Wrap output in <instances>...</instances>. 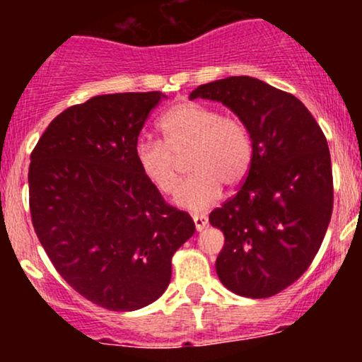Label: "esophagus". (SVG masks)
Segmentation results:
<instances>
[{
  "label": "esophagus",
  "mask_w": 362,
  "mask_h": 362,
  "mask_svg": "<svg viewBox=\"0 0 362 362\" xmlns=\"http://www.w3.org/2000/svg\"><path fill=\"white\" fill-rule=\"evenodd\" d=\"M192 219H194V223H195V228H197V231H202L204 230V228L207 226V216H204V214H192Z\"/></svg>",
  "instance_id": "obj_1"
}]
</instances>
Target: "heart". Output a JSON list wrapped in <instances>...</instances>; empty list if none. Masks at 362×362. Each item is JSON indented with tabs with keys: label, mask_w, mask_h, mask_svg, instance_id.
Segmentation results:
<instances>
[{
	"label": "heart",
	"mask_w": 362,
	"mask_h": 362,
	"mask_svg": "<svg viewBox=\"0 0 362 362\" xmlns=\"http://www.w3.org/2000/svg\"><path fill=\"white\" fill-rule=\"evenodd\" d=\"M165 143L139 139L136 163L146 180L161 194L175 192L180 182L178 160L189 155L192 172L177 190V206L206 211L218 201L221 184L238 185L250 170L253 148L248 129L236 115H221L213 107L185 102L160 120Z\"/></svg>",
	"instance_id": "obj_1"
}]
</instances>
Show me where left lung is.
<instances>
[{
  "instance_id": "8db88e82",
  "label": "left lung",
  "mask_w": 362,
  "mask_h": 362,
  "mask_svg": "<svg viewBox=\"0 0 362 362\" xmlns=\"http://www.w3.org/2000/svg\"><path fill=\"white\" fill-rule=\"evenodd\" d=\"M194 98L221 102L248 129L253 158L235 197L209 214L224 235L219 281L245 298H269L310 267L334 207L330 151L294 95L250 76L197 86Z\"/></svg>"
}]
</instances>
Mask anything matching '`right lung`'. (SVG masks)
<instances>
[{"instance_id":"add662e5","label":"right lung","mask_w":362,"mask_h":362,"mask_svg":"<svg viewBox=\"0 0 362 362\" xmlns=\"http://www.w3.org/2000/svg\"><path fill=\"white\" fill-rule=\"evenodd\" d=\"M161 91L98 95L61 112L30 155L32 224L56 271L112 311L156 301L172 257L194 235L136 163L134 149Z\"/></svg>"}]
</instances>
